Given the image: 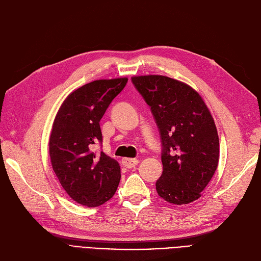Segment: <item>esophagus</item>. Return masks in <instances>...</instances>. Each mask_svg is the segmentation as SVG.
Wrapping results in <instances>:
<instances>
[{
  "instance_id": "34e87169",
  "label": "esophagus",
  "mask_w": 261,
  "mask_h": 261,
  "mask_svg": "<svg viewBox=\"0 0 261 261\" xmlns=\"http://www.w3.org/2000/svg\"><path fill=\"white\" fill-rule=\"evenodd\" d=\"M138 162L139 161L137 159H128V158H124V159L122 160V163L126 169H132L134 167H136Z\"/></svg>"
}]
</instances>
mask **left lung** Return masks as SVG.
I'll return each instance as SVG.
<instances>
[{
	"mask_svg": "<svg viewBox=\"0 0 261 261\" xmlns=\"http://www.w3.org/2000/svg\"><path fill=\"white\" fill-rule=\"evenodd\" d=\"M132 83L150 107L159 128L163 172L158 195L171 203L198 199L218 168L217 127L192 87L160 75L136 76Z\"/></svg>",
	"mask_w": 261,
	"mask_h": 261,
	"instance_id": "8db88e82",
	"label": "left lung"
}]
</instances>
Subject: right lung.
Masks as SVG:
<instances>
[{"label":"right lung","instance_id":"1","mask_svg":"<svg viewBox=\"0 0 261 261\" xmlns=\"http://www.w3.org/2000/svg\"><path fill=\"white\" fill-rule=\"evenodd\" d=\"M127 78L86 84L63 102L55 116L49 141L53 171L62 187L76 202L97 207L111 199L121 179V168L103 151L100 121Z\"/></svg>","mask_w":261,"mask_h":261}]
</instances>
